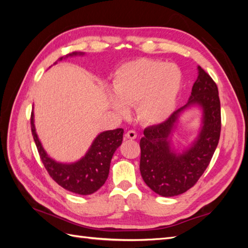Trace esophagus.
I'll return each instance as SVG.
<instances>
[{
    "instance_id": "esophagus-1",
    "label": "esophagus",
    "mask_w": 248,
    "mask_h": 248,
    "mask_svg": "<svg viewBox=\"0 0 248 248\" xmlns=\"http://www.w3.org/2000/svg\"><path fill=\"white\" fill-rule=\"evenodd\" d=\"M136 136H138V133H136L134 130H130L125 133V139H129V140H134L136 139Z\"/></svg>"
}]
</instances>
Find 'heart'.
<instances>
[{"mask_svg":"<svg viewBox=\"0 0 248 248\" xmlns=\"http://www.w3.org/2000/svg\"><path fill=\"white\" fill-rule=\"evenodd\" d=\"M182 85V72L175 64L140 59L127 62L116 72L110 100L116 112L125 115L135 105L138 119L145 124H159L176 108Z\"/></svg>","mask_w":248,"mask_h":248,"instance_id":"obj_1","label":"heart"}]
</instances>
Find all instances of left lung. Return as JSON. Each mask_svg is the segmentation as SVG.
Listing matches in <instances>:
<instances>
[{
  "label": "left lung",
  "instance_id": "obj_1",
  "mask_svg": "<svg viewBox=\"0 0 248 248\" xmlns=\"http://www.w3.org/2000/svg\"><path fill=\"white\" fill-rule=\"evenodd\" d=\"M192 105L203 108V127L192 146L182 154L171 148L170 139L177 117ZM220 102L217 84L202 67L191 96L183 108L164 123L144 130L140 141V170L143 180L155 193L164 197L180 195L195 186L211 161L220 135Z\"/></svg>",
  "mask_w": 248,
  "mask_h": 248
}]
</instances>
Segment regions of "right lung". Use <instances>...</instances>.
I'll return each mask as SVG.
<instances>
[{
    "mask_svg": "<svg viewBox=\"0 0 248 248\" xmlns=\"http://www.w3.org/2000/svg\"><path fill=\"white\" fill-rule=\"evenodd\" d=\"M83 54L73 52L67 56ZM62 60V57L60 61ZM31 129L40 160L51 178L67 191L80 195L94 193L107 181L110 160L116 149L123 143L124 135V129L104 131L94 139L91 148L80 161L71 164H62L51 159L41 146L36 134L33 112L31 115Z\"/></svg>",
    "mask_w": 248,
    "mask_h": 248,
    "instance_id": "1",
    "label": "right lung"
}]
</instances>
